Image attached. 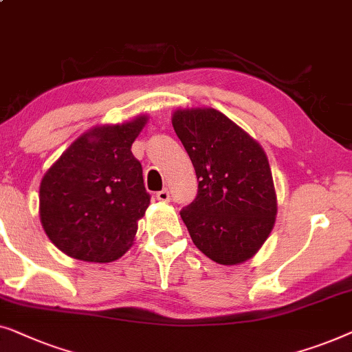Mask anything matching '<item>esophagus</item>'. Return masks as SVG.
Masks as SVG:
<instances>
[{
  "label": "esophagus",
  "instance_id": "1",
  "mask_svg": "<svg viewBox=\"0 0 352 352\" xmlns=\"http://www.w3.org/2000/svg\"><path fill=\"white\" fill-rule=\"evenodd\" d=\"M156 199H157V201H161V202H169V201H170V195H169V191H167V190H161V191H157V192H156Z\"/></svg>",
  "mask_w": 352,
  "mask_h": 352
}]
</instances>
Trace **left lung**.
<instances>
[{
	"mask_svg": "<svg viewBox=\"0 0 352 352\" xmlns=\"http://www.w3.org/2000/svg\"><path fill=\"white\" fill-rule=\"evenodd\" d=\"M172 126L199 180L196 199L180 212L192 242L215 263H244L261 249L276 221L268 156L215 108H178Z\"/></svg>",
	"mask_w": 352,
	"mask_h": 352,
	"instance_id": "8db88e82",
	"label": "left lung"
}]
</instances>
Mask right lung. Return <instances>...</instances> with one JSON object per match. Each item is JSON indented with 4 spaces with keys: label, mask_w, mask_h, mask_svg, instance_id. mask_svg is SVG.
Returning a JSON list of instances; mask_svg holds the SVG:
<instances>
[{
    "label": "right lung",
    "mask_w": 352,
    "mask_h": 352,
    "mask_svg": "<svg viewBox=\"0 0 352 352\" xmlns=\"http://www.w3.org/2000/svg\"><path fill=\"white\" fill-rule=\"evenodd\" d=\"M146 121V115H138L89 129L44 174L39 220L65 255L110 263L131 249L150 206L142 164L131 151Z\"/></svg>",
    "instance_id": "1"
}]
</instances>
